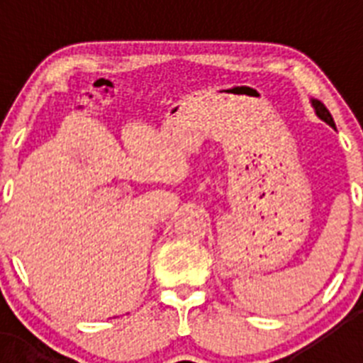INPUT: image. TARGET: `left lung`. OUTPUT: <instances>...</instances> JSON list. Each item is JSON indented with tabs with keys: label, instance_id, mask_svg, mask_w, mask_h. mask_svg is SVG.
<instances>
[{
	"label": "left lung",
	"instance_id": "left-lung-1",
	"mask_svg": "<svg viewBox=\"0 0 363 363\" xmlns=\"http://www.w3.org/2000/svg\"><path fill=\"white\" fill-rule=\"evenodd\" d=\"M311 105H313L314 112H316V116H318L322 121H325L327 125H331L333 129H335V120H333L331 112L327 111L325 105H323L322 101H318V99H311Z\"/></svg>",
	"mask_w": 363,
	"mask_h": 363
}]
</instances>
